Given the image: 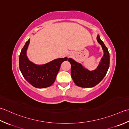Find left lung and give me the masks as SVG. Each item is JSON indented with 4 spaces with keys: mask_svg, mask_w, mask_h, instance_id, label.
I'll return each mask as SVG.
<instances>
[{
    "mask_svg": "<svg viewBox=\"0 0 129 129\" xmlns=\"http://www.w3.org/2000/svg\"><path fill=\"white\" fill-rule=\"evenodd\" d=\"M97 40L102 47L104 55L95 70L90 71L72 58H70L68 60L71 64V73L72 79L76 85L81 87H92L98 85L106 75L109 68L110 55L108 49L99 35L97 37Z\"/></svg>",
    "mask_w": 129,
    "mask_h": 129,
    "instance_id": "left-lung-1",
    "label": "left lung"
}]
</instances>
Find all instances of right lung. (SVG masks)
Here are the masks:
<instances>
[{"label": "right lung", "mask_w": 129, "mask_h": 129, "mask_svg": "<svg viewBox=\"0 0 129 129\" xmlns=\"http://www.w3.org/2000/svg\"><path fill=\"white\" fill-rule=\"evenodd\" d=\"M29 39L21 51L19 65L22 74L31 85L42 88L51 86L56 78L62 63L67 61V57L58 58L43 65H37L29 61L26 54Z\"/></svg>", "instance_id": "obj_1"}]
</instances>
